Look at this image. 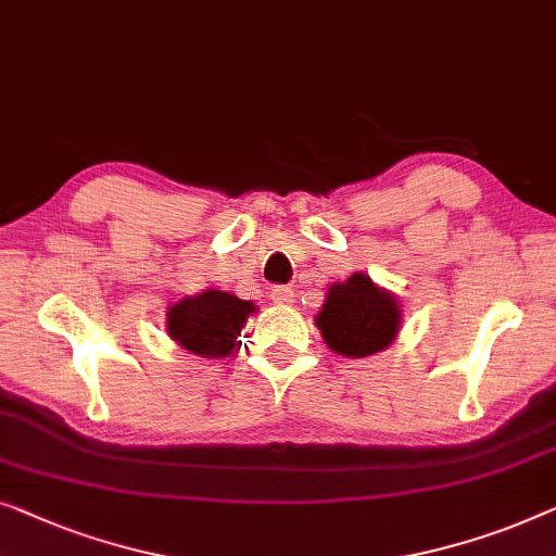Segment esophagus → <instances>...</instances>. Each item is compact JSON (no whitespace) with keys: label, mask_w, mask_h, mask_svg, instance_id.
Here are the masks:
<instances>
[{"label":"esophagus","mask_w":556,"mask_h":556,"mask_svg":"<svg viewBox=\"0 0 556 556\" xmlns=\"http://www.w3.org/2000/svg\"><path fill=\"white\" fill-rule=\"evenodd\" d=\"M270 298H273V303L286 305V303H293L295 301V291H293L291 286H276L270 291Z\"/></svg>","instance_id":"obj_1"}]
</instances>
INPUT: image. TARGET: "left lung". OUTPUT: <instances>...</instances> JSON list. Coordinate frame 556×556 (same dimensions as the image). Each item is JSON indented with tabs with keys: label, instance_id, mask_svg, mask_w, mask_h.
Here are the masks:
<instances>
[{
	"label": "left lung",
	"instance_id": "8db88e82",
	"mask_svg": "<svg viewBox=\"0 0 556 556\" xmlns=\"http://www.w3.org/2000/svg\"><path fill=\"white\" fill-rule=\"evenodd\" d=\"M316 324L328 349L349 358L383 351L399 333L401 311L396 298L381 291L364 273L328 288Z\"/></svg>",
	"mask_w": 556,
	"mask_h": 556
}]
</instances>
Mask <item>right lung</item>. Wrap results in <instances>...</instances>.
<instances>
[{"label": "right lung", "mask_w": 556, "mask_h": 556, "mask_svg": "<svg viewBox=\"0 0 556 556\" xmlns=\"http://www.w3.org/2000/svg\"><path fill=\"white\" fill-rule=\"evenodd\" d=\"M253 311L251 301L211 288L195 298H185L167 311V333L185 351L203 358L228 356Z\"/></svg>", "instance_id": "right-lung-1"}]
</instances>
